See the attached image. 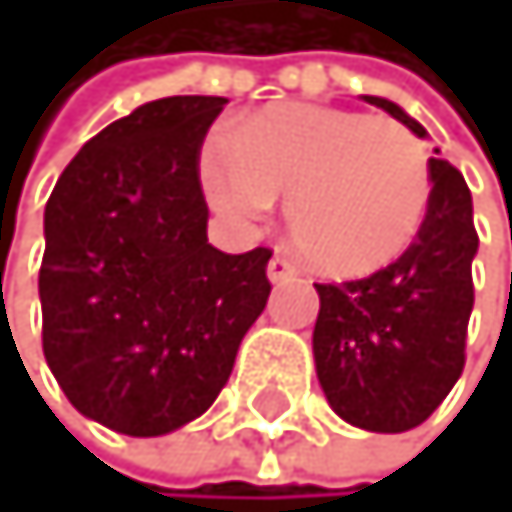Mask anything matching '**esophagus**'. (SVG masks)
I'll use <instances>...</instances> for the list:
<instances>
[{
    "instance_id": "1",
    "label": "esophagus",
    "mask_w": 512,
    "mask_h": 512,
    "mask_svg": "<svg viewBox=\"0 0 512 512\" xmlns=\"http://www.w3.org/2000/svg\"><path fill=\"white\" fill-rule=\"evenodd\" d=\"M298 275V266L291 262L288 256H282V253H275L272 259H269V278L278 285V282H288V278H295Z\"/></svg>"
}]
</instances>
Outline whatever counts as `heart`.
I'll list each match as a JSON object with an SVG mask.
<instances>
[{"label": "heart", "instance_id": "heart-1", "mask_svg": "<svg viewBox=\"0 0 512 512\" xmlns=\"http://www.w3.org/2000/svg\"><path fill=\"white\" fill-rule=\"evenodd\" d=\"M211 205L262 224L288 198L295 250L330 275L388 266L417 240L433 201V163L407 124L291 102L246 118L205 153Z\"/></svg>", "mask_w": 512, "mask_h": 512}]
</instances>
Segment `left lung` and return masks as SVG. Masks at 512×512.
<instances>
[{
    "label": "left lung",
    "mask_w": 512,
    "mask_h": 512,
    "mask_svg": "<svg viewBox=\"0 0 512 512\" xmlns=\"http://www.w3.org/2000/svg\"><path fill=\"white\" fill-rule=\"evenodd\" d=\"M426 137L394 102L365 95ZM433 201L417 240L391 266L343 285H317L314 362L330 407L352 426L404 433L446 401L465 368L475 307L471 259L478 230L471 192L452 163L433 156Z\"/></svg>",
    "instance_id": "8db88e82"
}]
</instances>
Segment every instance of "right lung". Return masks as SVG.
<instances>
[{
  "label": "right lung",
  "instance_id": "obj_1",
  "mask_svg": "<svg viewBox=\"0 0 512 512\" xmlns=\"http://www.w3.org/2000/svg\"><path fill=\"white\" fill-rule=\"evenodd\" d=\"M221 95H172L111 121L44 208V359L70 404L124 436L201 417L269 301L272 250L208 243L198 153Z\"/></svg>",
  "mask_w": 512,
  "mask_h": 512
}]
</instances>
